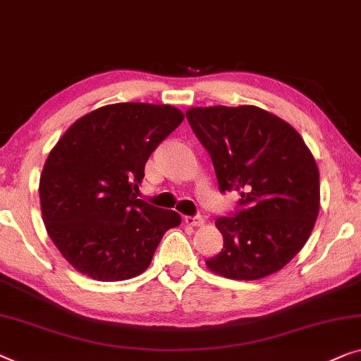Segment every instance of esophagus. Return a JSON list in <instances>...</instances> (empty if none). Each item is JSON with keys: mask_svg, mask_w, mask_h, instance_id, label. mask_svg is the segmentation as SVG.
Returning a JSON list of instances; mask_svg holds the SVG:
<instances>
[{"mask_svg": "<svg viewBox=\"0 0 361 361\" xmlns=\"http://www.w3.org/2000/svg\"><path fill=\"white\" fill-rule=\"evenodd\" d=\"M184 223L189 224V226H193V228L203 226V224H205V218L203 216H185Z\"/></svg>", "mask_w": 361, "mask_h": 361, "instance_id": "1", "label": "esophagus"}]
</instances>
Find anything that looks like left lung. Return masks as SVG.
<instances>
[{"mask_svg":"<svg viewBox=\"0 0 361 361\" xmlns=\"http://www.w3.org/2000/svg\"><path fill=\"white\" fill-rule=\"evenodd\" d=\"M185 116L212 156L219 190L241 192L243 210L215 221L223 249L207 267L233 280L281 270L319 215V169L305 140L255 106L190 107Z\"/></svg>","mask_w":361,"mask_h":361,"instance_id":"left-lung-1","label":"left lung"}]
</instances>
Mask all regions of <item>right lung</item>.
<instances>
[{
  "label": "right lung",
  "instance_id": "right-lung-1",
  "mask_svg": "<svg viewBox=\"0 0 361 361\" xmlns=\"http://www.w3.org/2000/svg\"><path fill=\"white\" fill-rule=\"evenodd\" d=\"M182 120L169 104H109L78 118L51 148L39 182L42 219L82 275L120 281L143 274L164 233L180 224L179 213L133 190L151 153Z\"/></svg>",
  "mask_w": 361,
  "mask_h": 361
}]
</instances>
